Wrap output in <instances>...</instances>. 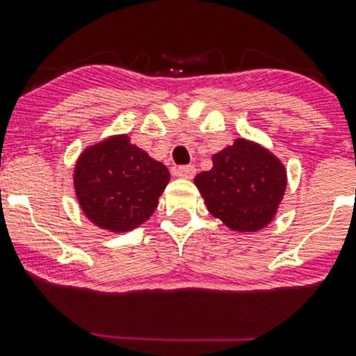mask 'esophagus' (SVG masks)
Masks as SVG:
<instances>
[{
  "mask_svg": "<svg viewBox=\"0 0 356 356\" xmlns=\"http://www.w3.org/2000/svg\"><path fill=\"white\" fill-rule=\"evenodd\" d=\"M175 175L178 178H185V180H191L196 175V168L194 165H180V168L175 169Z\"/></svg>",
  "mask_w": 356,
  "mask_h": 356,
  "instance_id": "obj_1",
  "label": "esophagus"
}]
</instances>
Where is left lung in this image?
Returning <instances> with one entry per match:
<instances>
[{
  "mask_svg": "<svg viewBox=\"0 0 356 356\" xmlns=\"http://www.w3.org/2000/svg\"><path fill=\"white\" fill-rule=\"evenodd\" d=\"M194 178L213 217L234 232H259L275 219L287 187L285 165L260 144L235 139Z\"/></svg>",
  "mask_w": 356,
  "mask_h": 356,
  "instance_id": "obj_1",
  "label": "left lung"
}]
</instances>
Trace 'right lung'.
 Returning a JSON list of instances; mask_svg holds the SVG:
<instances>
[{
	"label": "right lung",
	"instance_id": "right-lung-1",
	"mask_svg": "<svg viewBox=\"0 0 356 356\" xmlns=\"http://www.w3.org/2000/svg\"><path fill=\"white\" fill-rule=\"evenodd\" d=\"M169 178L168 168L131 144L128 135H112L80 155L74 193L90 222L122 234L149 219Z\"/></svg>",
	"mask_w": 356,
	"mask_h": 356
}]
</instances>
